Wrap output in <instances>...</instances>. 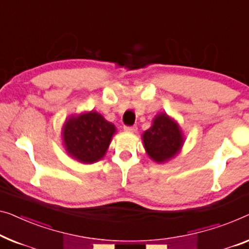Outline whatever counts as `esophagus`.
Instances as JSON below:
<instances>
[{
    "label": "esophagus",
    "instance_id": "1",
    "mask_svg": "<svg viewBox=\"0 0 249 249\" xmlns=\"http://www.w3.org/2000/svg\"><path fill=\"white\" fill-rule=\"evenodd\" d=\"M124 129L126 132H135L137 127L134 125V126H124Z\"/></svg>",
    "mask_w": 249,
    "mask_h": 249
}]
</instances>
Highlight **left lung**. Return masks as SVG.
Masks as SVG:
<instances>
[{
  "instance_id": "obj_1",
  "label": "left lung",
  "mask_w": 249,
  "mask_h": 249,
  "mask_svg": "<svg viewBox=\"0 0 249 249\" xmlns=\"http://www.w3.org/2000/svg\"><path fill=\"white\" fill-rule=\"evenodd\" d=\"M144 147L152 160L163 163L172 159L183 145V136L179 125L168 115L155 116L153 125L143 133Z\"/></svg>"
}]
</instances>
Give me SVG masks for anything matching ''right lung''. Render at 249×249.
I'll list each match as a JSON object with an SVG mask.
<instances>
[{
  "mask_svg": "<svg viewBox=\"0 0 249 249\" xmlns=\"http://www.w3.org/2000/svg\"><path fill=\"white\" fill-rule=\"evenodd\" d=\"M115 129L97 112L71 116L62 129L67 153L81 163L97 162L105 155Z\"/></svg>",
  "mask_w": 249,
  "mask_h": 249,
  "instance_id": "1",
  "label": "right lung"
}]
</instances>
